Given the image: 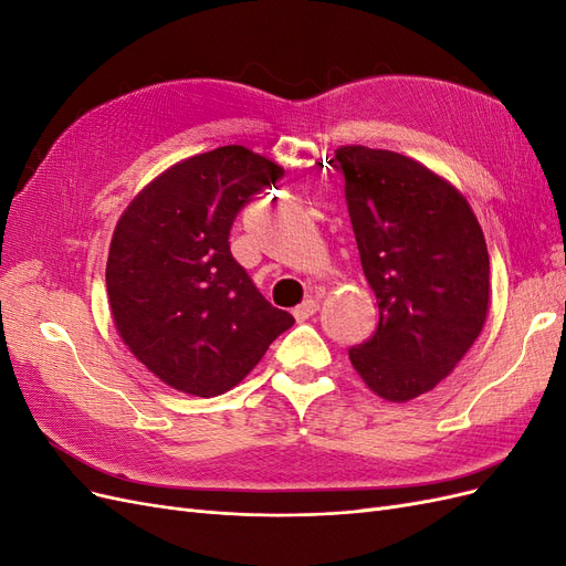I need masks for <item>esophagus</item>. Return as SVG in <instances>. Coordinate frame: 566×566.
Segmentation results:
<instances>
[{
	"label": "esophagus",
	"instance_id": "34e87169",
	"mask_svg": "<svg viewBox=\"0 0 566 566\" xmlns=\"http://www.w3.org/2000/svg\"><path fill=\"white\" fill-rule=\"evenodd\" d=\"M316 312H318V302L314 297H310V300H304L300 306H295L293 316L297 321H306V318H312Z\"/></svg>",
	"mask_w": 566,
	"mask_h": 566
}]
</instances>
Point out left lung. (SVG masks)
Here are the masks:
<instances>
[{"label": "left lung", "mask_w": 566, "mask_h": 566, "mask_svg": "<svg viewBox=\"0 0 566 566\" xmlns=\"http://www.w3.org/2000/svg\"><path fill=\"white\" fill-rule=\"evenodd\" d=\"M361 266L378 331L349 361L378 397L432 391L470 352L489 314L484 231L453 184L401 153L339 146Z\"/></svg>", "instance_id": "obj_1"}]
</instances>
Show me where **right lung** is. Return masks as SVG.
I'll return each instance as SVG.
<instances>
[{
    "instance_id": "1",
    "label": "right lung",
    "mask_w": 566,
    "mask_h": 566,
    "mask_svg": "<svg viewBox=\"0 0 566 566\" xmlns=\"http://www.w3.org/2000/svg\"><path fill=\"white\" fill-rule=\"evenodd\" d=\"M281 177L260 153L221 146L167 167L119 217L106 264L113 323L172 389L202 399L233 389L295 323L229 248L235 214Z\"/></svg>"
}]
</instances>
